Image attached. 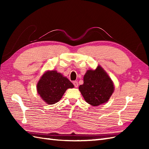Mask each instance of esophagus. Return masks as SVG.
<instances>
[{"label": "esophagus", "mask_w": 149, "mask_h": 149, "mask_svg": "<svg viewBox=\"0 0 149 149\" xmlns=\"http://www.w3.org/2000/svg\"><path fill=\"white\" fill-rule=\"evenodd\" d=\"M73 84H74V86H75V88H77V87H78V82H77V81H74V83H73Z\"/></svg>", "instance_id": "obj_1"}]
</instances>
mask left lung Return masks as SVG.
Instances as JSON below:
<instances>
[{
    "label": "left lung",
    "instance_id": "left-lung-1",
    "mask_svg": "<svg viewBox=\"0 0 149 149\" xmlns=\"http://www.w3.org/2000/svg\"><path fill=\"white\" fill-rule=\"evenodd\" d=\"M79 89L86 102L93 106L107 102L113 93L114 85L107 73L100 66L88 70L84 75V83Z\"/></svg>",
    "mask_w": 149,
    "mask_h": 149
}]
</instances>
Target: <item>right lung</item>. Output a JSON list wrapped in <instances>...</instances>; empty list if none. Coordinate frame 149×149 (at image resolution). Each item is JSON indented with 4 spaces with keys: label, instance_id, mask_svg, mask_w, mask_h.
Listing matches in <instances>:
<instances>
[{
    "label": "right lung",
    "instance_id": "right-lung-1",
    "mask_svg": "<svg viewBox=\"0 0 149 149\" xmlns=\"http://www.w3.org/2000/svg\"><path fill=\"white\" fill-rule=\"evenodd\" d=\"M74 86L67 78L56 70L47 71L37 84V91L43 100L48 104L59 102L68 88Z\"/></svg>",
    "mask_w": 149,
    "mask_h": 149
}]
</instances>
